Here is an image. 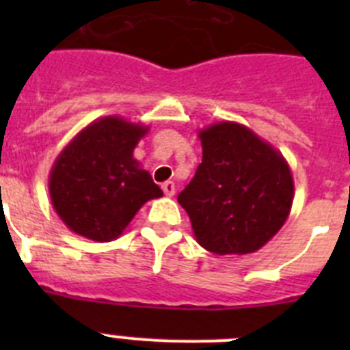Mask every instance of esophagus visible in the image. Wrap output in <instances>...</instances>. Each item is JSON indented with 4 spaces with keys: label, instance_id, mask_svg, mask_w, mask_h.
<instances>
[{
    "label": "esophagus",
    "instance_id": "esophagus-1",
    "mask_svg": "<svg viewBox=\"0 0 350 350\" xmlns=\"http://www.w3.org/2000/svg\"><path fill=\"white\" fill-rule=\"evenodd\" d=\"M163 191H165L166 196L172 198L173 194H175V184H173L172 180H166L165 184H163Z\"/></svg>",
    "mask_w": 350,
    "mask_h": 350
}]
</instances>
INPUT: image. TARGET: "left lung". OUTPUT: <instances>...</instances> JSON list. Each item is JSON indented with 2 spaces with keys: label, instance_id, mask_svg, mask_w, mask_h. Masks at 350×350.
<instances>
[{
  "label": "left lung",
  "instance_id": "left-lung-1",
  "mask_svg": "<svg viewBox=\"0 0 350 350\" xmlns=\"http://www.w3.org/2000/svg\"><path fill=\"white\" fill-rule=\"evenodd\" d=\"M203 159L177 196L198 243L213 254H250L287 221L295 182L282 154L247 126L222 120L198 133Z\"/></svg>",
  "mask_w": 350,
  "mask_h": 350
}]
</instances>
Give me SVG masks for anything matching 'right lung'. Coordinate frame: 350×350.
<instances>
[{
	"label": "right lung",
	"instance_id": "right-lung-1",
	"mask_svg": "<svg viewBox=\"0 0 350 350\" xmlns=\"http://www.w3.org/2000/svg\"><path fill=\"white\" fill-rule=\"evenodd\" d=\"M147 131V126L119 116L101 117L55 157L49 193L54 210L73 233L112 242L148 200L163 196L150 173L133 157Z\"/></svg>",
	"mask_w": 350,
	"mask_h": 350
}]
</instances>
